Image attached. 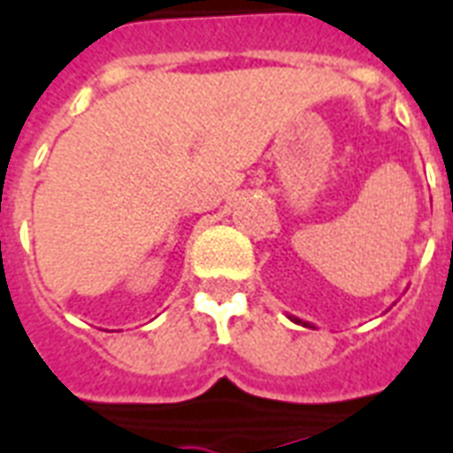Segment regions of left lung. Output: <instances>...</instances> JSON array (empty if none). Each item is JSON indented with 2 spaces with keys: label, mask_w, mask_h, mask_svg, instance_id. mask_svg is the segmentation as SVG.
I'll use <instances>...</instances> for the list:
<instances>
[{
  "label": "left lung",
  "mask_w": 453,
  "mask_h": 453,
  "mask_svg": "<svg viewBox=\"0 0 453 453\" xmlns=\"http://www.w3.org/2000/svg\"><path fill=\"white\" fill-rule=\"evenodd\" d=\"M288 318H291V319H294V322H296V325H303V327H312V325H311V322H303V319H298V318H294V315H288ZM312 329H315V327H312Z\"/></svg>",
  "instance_id": "1"
}]
</instances>
